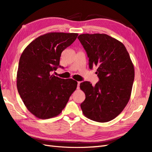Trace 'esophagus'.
Here are the masks:
<instances>
[{
    "label": "esophagus",
    "instance_id": "obj_1",
    "mask_svg": "<svg viewBox=\"0 0 152 152\" xmlns=\"http://www.w3.org/2000/svg\"><path fill=\"white\" fill-rule=\"evenodd\" d=\"M80 81H77V89L80 88Z\"/></svg>",
    "mask_w": 152,
    "mask_h": 152
}]
</instances>
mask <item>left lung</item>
<instances>
[{"label":"left lung","instance_id":"obj_1","mask_svg":"<svg viewBox=\"0 0 152 152\" xmlns=\"http://www.w3.org/2000/svg\"><path fill=\"white\" fill-rule=\"evenodd\" d=\"M87 53L89 68L97 67L99 81L80 83L85 94L83 114L97 122H108L126 107L134 80V67L121 42L106 34H81L77 37Z\"/></svg>","mask_w":152,"mask_h":152}]
</instances>
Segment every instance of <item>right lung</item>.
<instances>
[{"label":"right lung","instance_id":"obj_1","mask_svg":"<svg viewBox=\"0 0 152 152\" xmlns=\"http://www.w3.org/2000/svg\"><path fill=\"white\" fill-rule=\"evenodd\" d=\"M78 34L49 33L27 46L19 60L18 92L28 110L45 119L59 115L77 87V81L51 75L60 65L61 54Z\"/></svg>","mask_w":152,"mask_h":152}]
</instances>
